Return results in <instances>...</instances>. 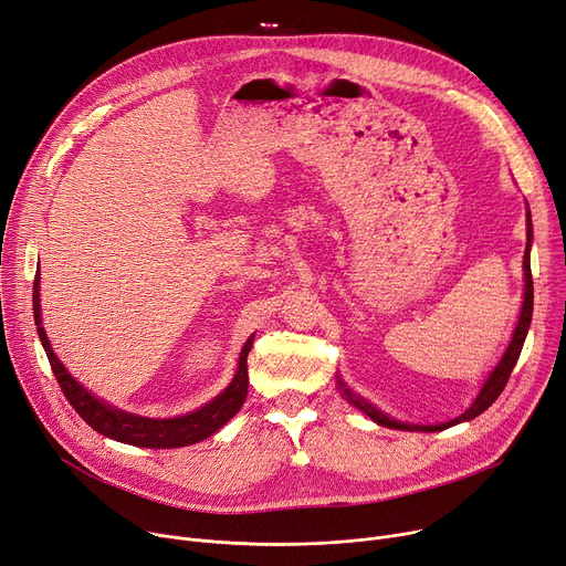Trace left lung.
I'll list each match as a JSON object with an SVG mask.
<instances>
[{"label": "left lung", "instance_id": "obj_1", "mask_svg": "<svg viewBox=\"0 0 566 566\" xmlns=\"http://www.w3.org/2000/svg\"><path fill=\"white\" fill-rule=\"evenodd\" d=\"M530 242H533V219H530V210H527V244H525V258H523V270H525V296H523V308H521V317H518V324L514 328V336H512V343L505 352V356L501 358V363L495 365V370L489 375V379L484 381L480 395L475 397V402L471 405V409L467 413H461L459 418L450 420V422H443V424H407V422H397V420H390L388 416H384L381 411H377L373 405L363 402L360 397H356L345 384L343 379H338V388L343 390L345 400L354 407H358L363 413H368L377 424H384V427H392V429H407V431H413V429H420V431H441L446 427H452L457 422H463V420H473L475 416L484 413L495 400L497 395H501L510 381V375L514 370V365L521 356V349H523V343H525V336H527V328H530V319H533V296H535V287H533V272H530Z\"/></svg>", "mask_w": 566, "mask_h": 566}]
</instances>
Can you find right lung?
<instances>
[{
  "label": "right lung",
  "mask_w": 566,
  "mask_h": 566,
  "mask_svg": "<svg viewBox=\"0 0 566 566\" xmlns=\"http://www.w3.org/2000/svg\"><path fill=\"white\" fill-rule=\"evenodd\" d=\"M33 319H36L39 328V338L45 347L48 360L52 365V373L65 395V400L73 405V409L84 418L88 427H93L97 434L109 437L120 443L129 446H139V448H182L203 441L212 437L219 427H223L232 416H235L244 400H247V390H249V373H247V356L253 345V336L247 340L240 354V368L235 379L230 381V386L214 397L210 405L203 409H198L193 413H187L182 418H171V420H150V418H139L132 416L118 409H112L103 402H97L91 392H86L71 375L59 363L54 356L45 328L41 326V298H39V274L36 281H33Z\"/></svg>",
  "instance_id": "obj_1"
}]
</instances>
